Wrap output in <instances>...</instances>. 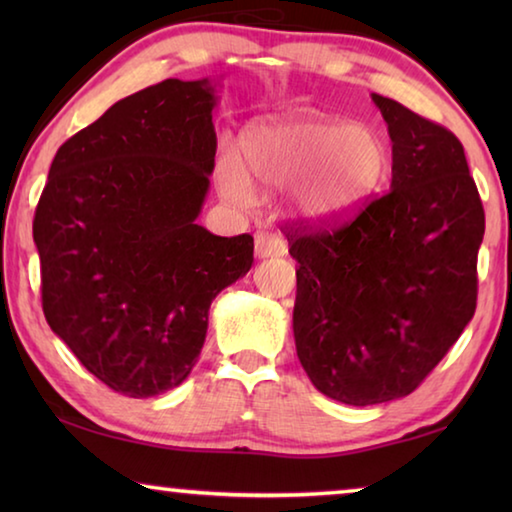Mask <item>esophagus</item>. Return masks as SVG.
Instances as JSON below:
<instances>
[{
    "label": "esophagus",
    "mask_w": 512,
    "mask_h": 512,
    "mask_svg": "<svg viewBox=\"0 0 512 512\" xmlns=\"http://www.w3.org/2000/svg\"><path fill=\"white\" fill-rule=\"evenodd\" d=\"M287 253V244H284V237L280 232H268L262 230L255 235V255L259 259H268V257H282Z\"/></svg>",
    "instance_id": "34e87169"
}]
</instances>
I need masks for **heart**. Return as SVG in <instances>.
I'll return each instance as SVG.
<instances>
[{"label": "heart", "instance_id": "heart-1", "mask_svg": "<svg viewBox=\"0 0 512 512\" xmlns=\"http://www.w3.org/2000/svg\"><path fill=\"white\" fill-rule=\"evenodd\" d=\"M386 144L375 128L316 115L262 117L239 137V162L223 155L216 169L225 198L246 203L250 183L289 189L291 212L309 225L341 219L384 176Z\"/></svg>", "mask_w": 512, "mask_h": 512}]
</instances>
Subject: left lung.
Returning <instances> with one entry per match:
<instances>
[{"label": "left lung", "mask_w": 512, "mask_h": 512, "mask_svg": "<svg viewBox=\"0 0 512 512\" xmlns=\"http://www.w3.org/2000/svg\"><path fill=\"white\" fill-rule=\"evenodd\" d=\"M370 97L393 142L391 189L341 228L287 235L298 359L320 393L352 406L413 393L458 341L476 309L485 232L456 135Z\"/></svg>", "instance_id": "1"}]
</instances>
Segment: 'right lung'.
I'll list each match as a JSON object with an SVG mask.
<instances>
[{"label": "right lung", "instance_id": "1", "mask_svg": "<svg viewBox=\"0 0 512 512\" xmlns=\"http://www.w3.org/2000/svg\"><path fill=\"white\" fill-rule=\"evenodd\" d=\"M219 85L167 79L110 106L60 146L33 219L49 327L128 397L183 384L212 300L253 266V237L196 223Z\"/></svg>", "mask_w": 512, "mask_h": 512}]
</instances>
